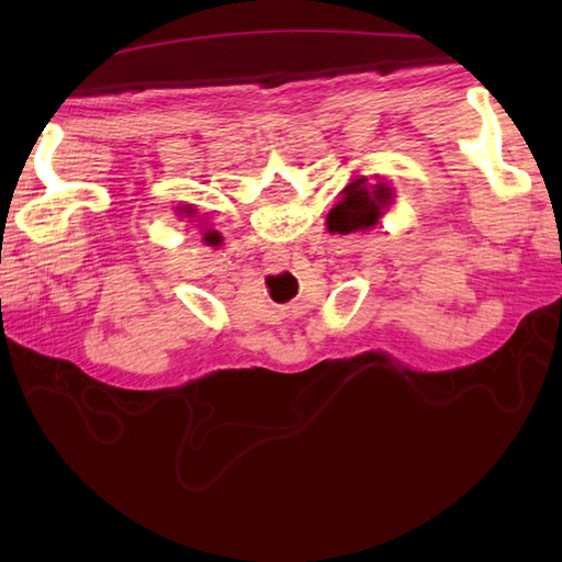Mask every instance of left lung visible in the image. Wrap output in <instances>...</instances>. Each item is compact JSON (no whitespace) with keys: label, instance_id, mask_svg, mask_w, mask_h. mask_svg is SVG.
Returning <instances> with one entry per match:
<instances>
[{"label":"left lung","instance_id":"obj_1","mask_svg":"<svg viewBox=\"0 0 562 562\" xmlns=\"http://www.w3.org/2000/svg\"><path fill=\"white\" fill-rule=\"evenodd\" d=\"M391 188L386 183L367 186V178H357L355 183L342 190V200L328 212V232L352 234L374 226L391 202Z\"/></svg>","mask_w":562,"mask_h":562}]
</instances>
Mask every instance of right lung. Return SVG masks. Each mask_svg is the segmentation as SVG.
Here are the masks:
<instances>
[{"mask_svg": "<svg viewBox=\"0 0 562 562\" xmlns=\"http://www.w3.org/2000/svg\"><path fill=\"white\" fill-rule=\"evenodd\" d=\"M205 241H207V244H220V234H217V232H207V234H205Z\"/></svg>", "mask_w": 562, "mask_h": 562, "instance_id": "1", "label": "right lung"}]
</instances>
